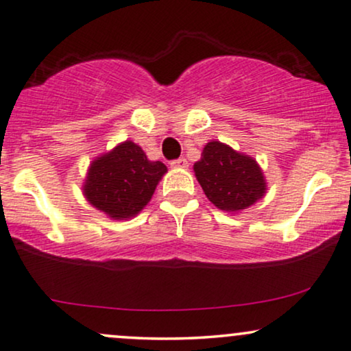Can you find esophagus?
Instances as JSON below:
<instances>
[{"label":"esophagus","mask_w":351,"mask_h":351,"mask_svg":"<svg viewBox=\"0 0 351 351\" xmlns=\"http://www.w3.org/2000/svg\"><path fill=\"white\" fill-rule=\"evenodd\" d=\"M170 165H171V168H188V160L186 158L173 160Z\"/></svg>","instance_id":"34e87169"}]
</instances>
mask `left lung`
Masks as SVG:
<instances>
[{
  "label": "left lung",
  "instance_id": "obj_1",
  "mask_svg": "<svg viewBox=\"0 0 351 351\" xmlns=\"http://www.w3.org/2000/svg\"><path fill=\"white\" fill-rule=\"evenodd\" d=\"M193 170L208 199L223 213L237 214L267 194L258 162L219 141L206 143Z\"/></svg>",
  "mask_w": 351,
  "mask_h": 351
}]
</instances>
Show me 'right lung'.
Listing matches in <instances>:
<instances>
[{
	"label": "right lung",
	"mask_w": 351,
	"mask_h": 351,
	"mask_svg": "<svg viewBox=\"0 0 351 351\" xmlns=\"http://www.w3.org/2000/svg\"><path fill=\"white\" fill-rule=\"evenodd\" d=\"M167 171L162 162H150L137 143L121 142L90 163L83 196L109 219L128 221L149 204Z\"/></svg>",
	"instance_id": "obj_1"
}]
</instances>
